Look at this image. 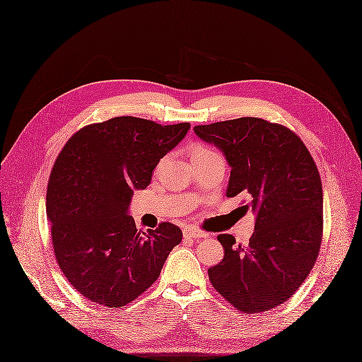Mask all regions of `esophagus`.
Returning a JSON list of instances; mask_svg holds the SVG:
<instances>
[{"instance_id": "obj_1", "label": "esophagus", "mask_w": 362, "mask_h": 362, "mask_svg": "<svg viewBox=\"0 0 362 362\" xmlns=\"http://www.w3.org/2000/svg\"><path fill=\"white\" fill-rule=\"evenodd\" d=\"M183 237H187V238H203V237H206V234L202 233V230H199L196 228H192V226H187L183 229Z\"/></svg>"}]
</instances>
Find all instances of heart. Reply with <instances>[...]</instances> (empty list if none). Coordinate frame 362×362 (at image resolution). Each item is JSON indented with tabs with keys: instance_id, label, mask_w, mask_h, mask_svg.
<instances>
[{
	"instance_id": "b5f03b06",
	"label": "heart",
	"mask_w": 362,
	"mask_h": 362,
	"mask_svg": "<svg viewBox=\"0 0 362 362\" xmlns=\"http://www.w3.org/2000/svg\"><path fill=\"white\" fill-rule=\"evenodd\" d=\"M209 153H216V151H212L211 148H208L205 145H196V146H192V150H191V156L192 157L202 156V154H209Z\"/></svg>"
}]
</instances>
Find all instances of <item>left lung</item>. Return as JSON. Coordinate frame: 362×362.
I'll return each instance as SVG.
<instances>
[{
	"instance_id": "obj_1",
	"label": "left lung",
	"mask_w": 362,
	"mask_h": 362,
	"mask_svg": "<svg viewBox=\"0 0 362 362\" xmlns=\"http://www.w3.org/2000/svg\"><path fill=\"white\" fill-rule=\"evenodd\" d=\"M230 166L226 196H251L255 229L246 247L220 234L225 257L209 280L235 309L258 313L287 301L317 262L322 237V187L317 165L289 128L260 117L194 127Z\"/></svg>"
}]
</instances>
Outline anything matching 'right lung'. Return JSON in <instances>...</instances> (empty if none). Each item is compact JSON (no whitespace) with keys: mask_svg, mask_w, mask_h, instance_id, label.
I'll use <instances>...</instances> for the list:
<instances>
[{"mask_svg":"<svg viewBox=\"0 0 362 362\" xmlns=\"http://www.w3.org/2000/svg\"><path fill=\"white\" fill-rule=\"evenodd\" d=\"M189 127L113 117L81 128L59 153L45 197L53 251L69 283L90 301L132 303L182 242L180 228L168 221L148 234L139 230L128 208Z\"/></svg>","mask_w":362,"mask_h":362,"instance_id":"right-lung-1","label":"right lung"}]
</instances>
